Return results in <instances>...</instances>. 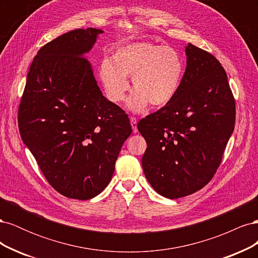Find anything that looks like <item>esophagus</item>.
Wrapping results in <instances>:
<instances>
[{
    "instance_id": "obj_1",
    "label": "esophagus",
    "mask_w": 258,
    "mask_h": 258,
    "mask_svg": "<svg viewBox=\"0 0 258 258\" xmlns=\"http://www.w3.org/2000/svg\"><path fill=\"white\" fill-rule=\"evenodd\" d=\"M130 123H131V127H132V131H134V134H137L138 132V126H137V118L135 117H130Z\"/></svg>"
}]
</instances>
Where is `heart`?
I'll use <instances>...</instances> for the list:
<instances>
[{
  "label": "heart",
  "instance_id": "obj_1",
  "mask_svg": "<svg viewBox=\"0 0 258 258\" xmlns=\"http://www.w3.org/2000/svg\"><path fill=\"white\" fill-rule=\"evenodd\" d=\"M184 61L171 47L150 42L130 43L113 53L112 59L100 63L99 76L107 98L120 103L130 88L132 77L136 90L127 101L130 111L140 113L151 103L162 107L174 99L181 87Z\"/></svg>",
  "mask_w": 258,
  "mask_h": 258
}]
</instances>
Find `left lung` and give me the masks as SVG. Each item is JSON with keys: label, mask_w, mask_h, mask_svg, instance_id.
I'll return each instance as SVG.
<instances>
[{"label": "left lung", "mask_w": 258, "mask_h": 258, "mask_svg": "<svg viewBox=\"0 0 258 258\" xmlns=\"http://www.w3.org/2000/svg\"><path fill=\"white\" fill-rule=\"evenodd\" d=\"M185 54L186 70L174 99L138 123L147 144L145 177L169 199L188 196L210 182L236 120L235 100L218 60L190 43Z\"/></svg>", "instance_id": "8db88e82"}]
</instances>
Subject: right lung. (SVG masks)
I'll list each match as a JSON object with an SVG mask.
<instances>
[{
    "label": "right lung",
    "mask_w": 258,
    "mask_h": 258,
    "mask_svg": "<svg viewBox=\"0 0 258 258\" xmlns=\"http://www.w3.org/2000/svg\"><path fill=\"white\" fill-rule=\"evenodd\" d=\"M103 31L76 29L37 51L18 112L23 143L48 183L88 200L112 179L132 129L127 114L100 90L87 53Z\"/></svg>",
    "instance_id": "1"
}]
</instances>
